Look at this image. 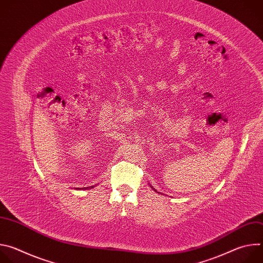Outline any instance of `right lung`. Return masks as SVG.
<instances>
[{"label": "right lung", "instance_id": "obj_1", "mask_svg": "<svg viewBox=\"0 0 263 263\" xmlns=\"http://www.w3.org/2000/svg\"><path fill=\"white\" fill-rule=\"evenodd\" d=\"M84 189H85V187H84ZM87 189H88V187H87ZM89 189H92V186H90V187H89ZM82 190H83V189H82Z\"/></svg>", "mask_w": 263, "mask_h": 263}]
</instances>
